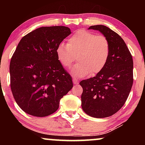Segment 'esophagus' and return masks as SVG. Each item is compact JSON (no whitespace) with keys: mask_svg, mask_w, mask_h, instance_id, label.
I'll list each match as a JSON object with an SVG mask.
<instances>
[{"mask_svg":"<svg viewBox=\"0 0 145 145\" xmlns=\"http://www.w3.org/2000/svg\"><path fill=\"white\" fill-rule=\"evenodd\" d=\"M73 82L74 84H78V80L76 78H73Z\"/></svg>","mask_w":145,"mask_h":145,"instance_id":"obj_1","label":"esophagus"}]
</instances>
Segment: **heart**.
<instances>
[{"label":"heart","instance_id":"heart-1","mask_svg":"<svg viewBox=\"0 0 145 145\" xmlns=\"http://www.w3.org/2000/svg\"><path fill=\"white\" fill-rule=\"evenodd\" d=\"M110 52L108 39L102 35H97L85 30H80L71 37L68 44L61 43L56 48V56L65 68H69L76 60L71 73L82 78L89 74H96L107 63Z\"/></svg>","mask_w":145,"mask_h":145}]
</instances>
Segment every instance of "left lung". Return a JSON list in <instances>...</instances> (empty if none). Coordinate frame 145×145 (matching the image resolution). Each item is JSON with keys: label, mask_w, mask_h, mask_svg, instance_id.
Wrapping results in <instances>:
<instances>
[{"label": "left lung", "mask_w": 145, "mask_h": 145, "mask_svg": "<svg viewBox=\"0 0 145 145\" xmlns=\"http://www.w3.org/2000/svg\"><path fill=\"white\" fill-rule=\"evenodd\" d=\"M107 37L110 52L107 63L93 78L80 82L82 108L88 115L105 118L117 112L127 100L133 84V59L123 39L104 25L91 26Z\"/></svg>", "instance_id": "8db88e82"}]
</instances>
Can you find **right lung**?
Returning a JSON list of instances; mask_svg holds the SVG:
<instances>
[{"label":"right lung","mask_w":145,"mask_h":145,"mask_svg":"<svg viewBox=\"0 0 145 145\" xmlns=\"http://www.w3.org/2000/svg\"><path fill=\"white\" fill-rule=\"evenodd\" d=\"M71 33L66 26H44L23 37L18 44L10 62L11 89L27 114L39 117L53 114L72 89V78L56 56L58 46Z\"/></svg>","instance_id":"right-lung-1"}]
</instances>
